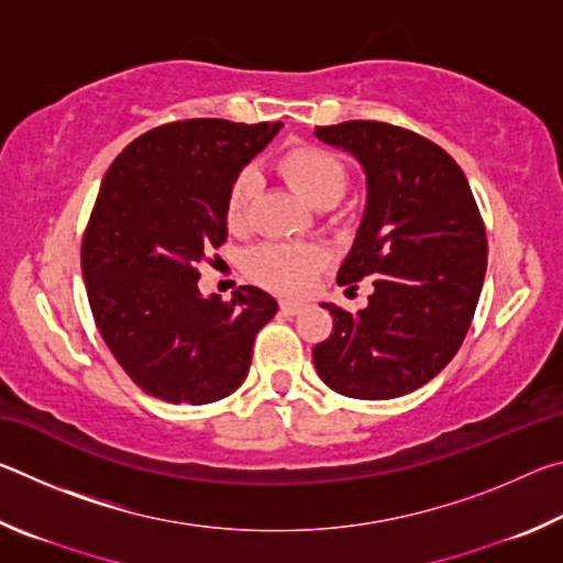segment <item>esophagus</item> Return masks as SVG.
Segmentation results:
<instances>
[{
    "mask_svg": "<svg viewBox=\"0 0 563 563\" xmlns=\"http://www.w3.org/2000/svg\"><path fill=\"white\" fill-rule=\"evenodd\" d=\"M302 308H305V302H298V300H283L280 302V310L285 312V316H298Z\"/></svg>",
    "mask_w": 563,
    "mask_h": 563,
    "instance_id": "34e87169",
    "label": "esophagus"
}]
</instances>
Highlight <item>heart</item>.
Returning <instances> with one entry per match:
<instances>
[{"label": "heart", "mask_w": 563, "mask_h": 563, "mask_svg": "<svg viewBox=\"0 0 563 563\" xmlns=\"http://www.w3.org/2000/svg\"><path fill=\"white\" fill-rule=\"evenodd\" d=\"M275 168L295 194L318 208L338 203L350 180L342 156L320 144H292L275 161ZM255 194H258V176L251 168L241 170L231 180L223 206L225 225L231 231H245ZM325 263L328 251L320 245L263 243L245 255L243 268L247 278L263 288L283 295H302L310 290Z\"/></svg>", "instance_id": "1"}]
</instances>
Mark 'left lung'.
Masks as SVG:
<instances>
[{
    "label": "left lung",
    "instance_id": "obj_1",
    "mask_svg": "<svg viewBox=\"0 0 563 563\" xmlns=\"http://www.w3.org/2000/svg\"><path fill=\"white\" fill-rule=\"evenodd\" d=\"M367 174V211L338 283L373 278L357 316H332L312 347L322 383L355 399L402 397L444 369L464 342L487 273V228L460 164L434 141L385 121L318 126Z\"/></svg>",
    "mask_w": 563,
    "mask_h": 563
}]
</instances>
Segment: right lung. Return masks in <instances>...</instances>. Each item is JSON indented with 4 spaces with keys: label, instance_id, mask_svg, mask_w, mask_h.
<instances>
[{
    "label": "right lung",
    "instance_id": "add662e5",
    "mask_svg": "<svg viewBox=\"0 0 563 563\" xmlns=\"http://www.w3.org/2000/svg\"><path fill=\"white\" fill-rule=\"evenodd\" d=\"M280 121L186 119L121 151L81 238L89 308L131 383L174 405H208L243 385L253 340L278 302L253 285L231 300L198 292V265L225 243L231 180Z\"/></svg>",
    "mask_w": 563,
    "mask_h": 563
}]
</instances>
